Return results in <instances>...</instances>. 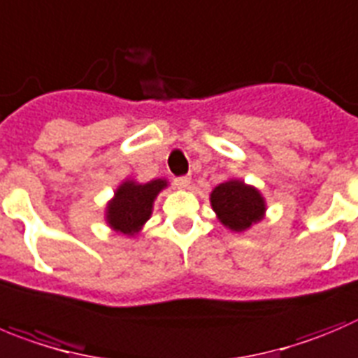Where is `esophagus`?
I'll use <instances>...</instances> for the list:
<instances>
[{
    "instance_id": "1",
    "label": "esophagus",
    "mask_w": 358,
    "mask_h": 358,
    "mask_svg": "<svg viewBox=\"0 0 358 358\" xmlns=\"http://www.w3.org/2000/svg\"><path fill=\"white\" fill-rule=\"evenodd\" d=\"M175 185L178 187V189H189L190 178L189 176H178V178H175Z\"/></svg>"
}]
</instances>
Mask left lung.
<instances>
[{"label": "left lung", "instance_id": "left-lung-1", "mask_svg": "<svg viewBox=\"0 0 358 358\" xmlns=\"http://www.w3.org/2000/svg\"><path fill=\"white\" fill-rule=\"evenodd\" d=\"M210 205L217 219L228 229L242 233L265 217L266 203L256 187L229 178L219 183L210 194Z\"/></svg>", "mask_w": 358, "mask_h": 358}]
</instances>
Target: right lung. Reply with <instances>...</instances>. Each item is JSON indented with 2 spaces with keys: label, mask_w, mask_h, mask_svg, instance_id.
<instances>
[{
  "label": "right lung",
  "mask_w": 358,
  "mask_h": 358,
  "mask_svg": "<svg viewBox=\"0 0 358 358\" xmlns=\"http://www.w3.org/2000/svg\"><path fill=\"white\" fill-rule=\"evenodd\" d=\"M166 187L168 180L164 178L146 183H139L136 180H125L120 183L113 199L106 206V222L109 228L127 236L138 235L146 220L152 217L153 201Z\"/></svg>",
  "instance_id": "1"
}]
</instances>
